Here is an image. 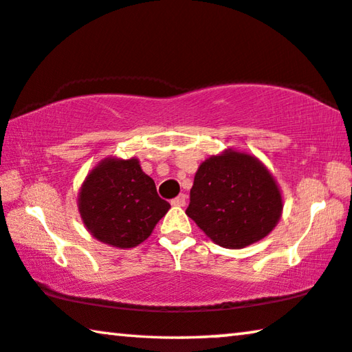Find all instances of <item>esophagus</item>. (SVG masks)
<instances>
[{
	"instance_id": "34e87169",
	"label": "esophagus",
	"mask_w": 352,
	"mask_h": 352,
	"mask_svg": "<svg viewBox=\"0 0 352 352\" xmlns=\"http://www.w3.org/2000/svg\"><path fill=\"white\" fill-rule=\"evenodd\" d=\"M170 204H172V206H175V207H185L186 206V196H185V194H180V196L172 199Z\"/></svg>"
}]
</instances>
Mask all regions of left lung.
<instances>
[{
    "instance_id": "obj_1",
    "label": "left lung",
    "mask_w": 352,
    "mask_h": 352,
    "mask_svg": "<svg viewBox=\"0 0 352 352\" xmlns=\"http://www.w3.org/2000/svg\"><path fill=\"white\" fill-rule=\"evenodd\" d=\"M276 182L254 156L228 150L199 166L186 214L223 248L264 239L281 217Z\"/></svg>"
}]
</instances>
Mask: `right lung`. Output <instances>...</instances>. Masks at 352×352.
Instances as JSON below:
<instances>
[{"mask_svg": "<svg viewBox=\"0 0 352 352\" xmlns=\"http://www.w3.org/2000/svg\"><path fill=\"white\" fill-rule=\"evenodd\" d=\"M169 208L135 158L99 162L78 196V212L93 237L118 248H133L148 239Z\"/></svg>", "mask_w": 352, "mask_h": 352, "instance_id": "1", "label": "right lung"}]
</instances>
